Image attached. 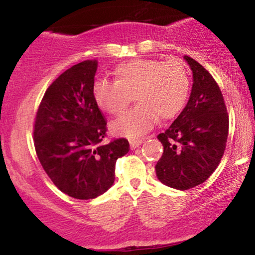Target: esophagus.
<instances>
[{
  "mask_svg": "<svg viewBox=\"0 0 255 255\" xmlns=\"http://www.w3.org/2000/svg\"><path fill=\"white\" fill-rule=\"evenodd\" d=\"M142 141H144V137H139V139H130L129 140L130 148H136L137 146L142 144Z\"/></svg>",
  "mask_w": 255,
  "mask_h": 255,
  "instance_id": "34e87169",
  "label": "esophagus"
}]
</instances>
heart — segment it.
<instances>
[{"label":"heart","mask_w":255,"mask_h":255,"mask_svg":"<svg viewBox=\"0 0 255 255\" xmlns=\"http://www.w3.org/2000/svg\"><path fill=\"white\" fill-rule=\"evenodd\" d=\"M115 77L96 80L92 95L98 107L113 116L122 115L135 96L139 104L111 126L115 133L128 137L145 134L158 118H175L191 89L188 72L180 61L135 58L120 63Z\"/></svg>","instance_id":"1"}]
</instances>
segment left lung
<instances>
[{
  "label": "left lung",
  "mask_w": 255,
  "mask_h": 255,
  "mask_svg": "<svg viewBox=\"0 0 255 255\" xmlns=\"http://www.w3.org/2000/svg\"><path fill=\"white\" fill-rule=\"evenodd\" d=\"M193 72L188 103L164 133V151L156 164L158 180L186 191L199 186L221 163L227 146L229 115L218 84L200 63L184 56Z\"/></svg>",
  "instance_id": "1"
}]
</instances>
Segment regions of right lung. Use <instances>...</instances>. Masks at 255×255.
Listing matches in <instances>:
<instances>
[{"instance_id":"obj_1","label":"right lung","mask_w":255,"mask_h":255,"mask_svg":"<svg viewBox=\"0 0 255 255\" xmlns=\"http://www.w3.org/2000/svg\"><path fill=\"white\" fill-rule=\"evenodd\" d=\"M97 61L74 64L44 93L33 126L38 159L69 197L97 198L113 186L115 164L129 151L125 137L104 142L107 120L92 95Z\"/></svg>"}]
</instances>
